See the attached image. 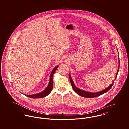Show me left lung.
<instances>
[{"mask_svg":"<svg viewBox=\"0 0 129 129\" xmlns=\"http://www.w3.org/2000/svg\"><path fill=\"white\" fill-rule=\"evenodd\" d=\"M119 56V55H118ZM118 59H119V57H118ZM119 60V62L120 63V60ZM119 67H120V63H119V68L118 69V71H117V74H116V77H115V80H116V77H117V74L118 73V72H119ZM69 77H70V81H71V85L72 86V87L74 89V91L75 92H76L77 94H78L79 95H80V96H82V97H86V98H93V97H97V96H99L105 93H106V92H107L113 86V83L111 84L107 88H106V89H104L103 90H102L101 91H99V92H95V93H93V92H87V91H84V90H81L79 88H78L77 87H76L75 86V85L74 84V82L73 81V79L71 76V75L70 74L69 75Z\"/></svg>","mask_w":129,"mask_h":129,"instance_id":"1","label":"left lung"}]
</instances>
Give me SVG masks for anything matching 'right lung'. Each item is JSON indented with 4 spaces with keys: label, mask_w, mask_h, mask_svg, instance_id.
Wrapping results in <instances>:
<instances>
[{
    "label": "right lung",
    "mask_w": 129,
    "mask_h": 129,
    "mask_svg": "<svg viewBox=\"0 0 129 129\" xmlns=\"http://www.w3.org/2000/svg\"><path fill=\"white\" fill-rule=\"evenodd\" d=\"M58 67V66H57L53 70V71L51 74V75H50V80L49 85H48L47 87L43 91L40 92L39 93H38V94H33V95H25V94H24V95L28 97L32 98H40L45 97L47 96V95H48L50 93V92H51V91L53 89V76Z\"/></svg>",
    "instance_id": "add662e5"
}]
</instances>
